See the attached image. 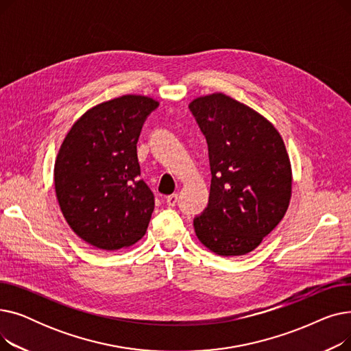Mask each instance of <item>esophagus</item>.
Returning <instances> with one entry per match:
<instances>
[{
  "label": "esophagus",
  "mask_w": 351,
  "mask_h": 351,
  "mask_svg": "<svg viewBox=\"0 0 351 351\" xmlns=\"http://www.w3.org/2000/svg\"><path fill=\"white\" fill-rule=\"evenodd\" d=\"M176 202H178V195L176 193L169 195L168 197H166V205H168L169 208H173L176 205Z\"/></svg>",
  "instance_id": "1"
}]
</instances>
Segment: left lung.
I'll use <instances>...</instances> for the list:
<instances>
[{
  "label": "left lung",
  "instance_id": "left-lung-1",
  "mask_svg": "<svg viewBox=\"0 0 351 351\" xmlns=\"http://www.w3.org/2000/svg\"><path fill=\"white\" fill-rule=\"evenodd\" d=\"M210 163L208 208L193 219L199 241L220 256L254 250L283 219L291 166L280 134L256 110L225 94L193 99Z\"/></svg>",
  "mask_w": 351,
  "mask_h": 351
}]
</instances>
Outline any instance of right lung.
I'll return each instance as SVG.
<instances>
[{"label":"right lung","instance_id":"right-lung-1","mask_svg":"<svg viewBox=\"0 0 351 351\" xmlns=\"http://www.w3.org/2000/svg\"><path fill=\"white\" fill-rule=\"evenodd\" d=\"M159 102L123 95L72 125L55 160V193L71 229L88 245L118 250L145 234L155 196L139 178L136 143Z\"/></svg>","mask_w":351,"mask_h":351}]
</instances>
